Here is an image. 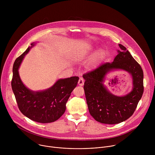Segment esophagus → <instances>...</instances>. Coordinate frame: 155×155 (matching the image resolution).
Segmentation results:
<instances>
[{
    "label": "esophagus",
    "mask_w": 155,
    "mask_h": 155,
    "mask_svg": "<svg viewBox=\"0 0 155 155\" xmlns=\"http://www.w3.org/2000/svg\"><path fill=\"white\" fill-rule=\"evenodd\" d=\"M84 80L83 78H80V79L78 80V85L80 86H83L84 84Z\"/></svg>",
    "instance_id": "34e87169"
}]
</instances>
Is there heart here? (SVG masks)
Masks as SVG:
<instances>
[{"label": "heart", "instance_id": "1", "mask_svg": "<svg viewBox=\"0 0 155 155\" xmlns=\"http://www.w3.org/2000/svg\"><path fill=\"white\" fill-rule=\"evenodd\" d=\"M92 48L90 47L87 49H83L81 48H78L75 49L72 53V57L75 61H81L86 59L87 55L89 53V51L91 50ZM106 51L104 49H100L98 50L94 56L93 61L91 63V67L94 66L101 61H102L106 56Z\"/></svg>", "mask_w": 155, "mask_h": 155}]
</instances>
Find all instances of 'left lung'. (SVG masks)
<instances>
[{
    "instance_id": "8db88e82",
    "label": "left lung",
    "mask_w": 155,
    "mask_h": 155,
    "mask_svg": "<svg viewBox=\"0 0 155 155\" xmlns=\"http://www.w3.org/2000/svg\"><path fill=\"white\" fill-rule=\"evenodd\" d=\"M120 50L112 63L107 62L83 75L84 90L88 110L98 122L115 124L121 123L134 114L143 93V73L141 66L121 44ZM114 70L129 73L133 79L132 91L123 97L112 94L103 82L105 75Z\"/></svg>"
}]
</instances>
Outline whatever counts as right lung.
<instances>
[{
	"instance_id": "1",
	"label": "right lung",
	"mask_w": 155,
	"mask_h": 155,
	"mask_svg": "<svg viewBox=\"0 0 155 155\" xmlns=\"http://www.w3.org/2000/svg\"><path fill=\"white\" fill-rule=\"evenodd\" d=\"M35 44L32 43L31 47H28L14 62L12 90L18 108L25 116L38 123H51L58 120L65 112L66 103L77 86L79 78L72 77L59 79L45 90L34 91L29 90L22 82L18 69L25 56Z\"/></svg>"
}]
</instances>
